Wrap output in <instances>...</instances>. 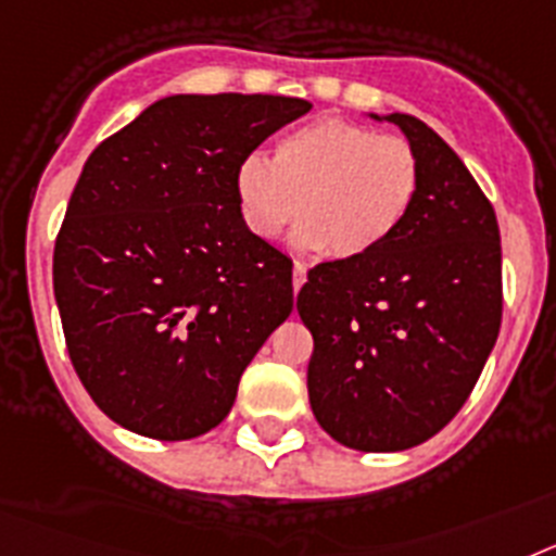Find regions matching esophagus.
<instances>
[{
  "label": "esophagus",
  "mask_w": 556,
  "mask_h": 556,
  "mask_svg": "<svg viewBox=\"0 0 556 556\" xmlns=\"http://www.w3.org/2000/svg\"><path fill=\"white\" fill-rule=\"evenodd\" d=\"M307 282V265L305 263H293V291L299 293V288Z\"/></svg>",
  "instance_id": "34e87169"
}]
</instances>
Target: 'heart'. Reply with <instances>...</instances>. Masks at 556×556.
I'll return each mask as SVG.
<instances>
[{
	"label": "heart",
	"instance_id": "b5f03b06",
	"mask_svg": "<svg viewBox=\"0 0 556 556\" xmlns=\"http://www.w3.org/2000/svg\"><path fill=\"white\" fill-rule=\"evenodd\" d=\"M417 187L412 144L338 117L299 125L279 139L271 162L245 156L235 173L251 235L279 238L299 215V249L341 263L383 249L408 218Z\"/></svg>",
	"mask_w": 556,
	"mask_h": 556
}]
</instances>
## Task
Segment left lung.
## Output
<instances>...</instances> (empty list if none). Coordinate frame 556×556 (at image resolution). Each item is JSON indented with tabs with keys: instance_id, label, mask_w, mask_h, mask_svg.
I'll list each match as a JSON object with an SVG mask.
<instances>
[{
	"instance_id": "obj_1",
	"label": "left lung",
	"mask_w": 556,
	"mask_h": 556,
	"mask_svg": "<svg viewBox=\"0 0 556 556\" xmlns=\"http://www.w3.org/2000/svg\"><path fill=\"white\" fill-rule=\"evenodd\" d=\"M417 153L408 218L383 249L311 268L296 311L313 336L307 394L318 425L364 453L408 451L470 397L501 330V235L465 162L412 114Z\"/></svg>"
}]
</instances>
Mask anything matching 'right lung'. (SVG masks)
Segmentation results:
<instances>
[{
  "label": "right lung",
  "mask_w": 556,
  "mask_h": 556,
  "mask_svg": "<svg viewBox=\"0 0 556 556\" xmlns=\"http://www.w3.org/2000/svg\"><path fill=\"white\" fill-rule=\"evenodd\" d=\"M311 109L282 94H170L86 159L52 285L77 378L128 431H212L291 316L293 263L243 224L235 173Z\"/></svg>",
  "instance_id": "right-lung-1"
}]
</instances>
